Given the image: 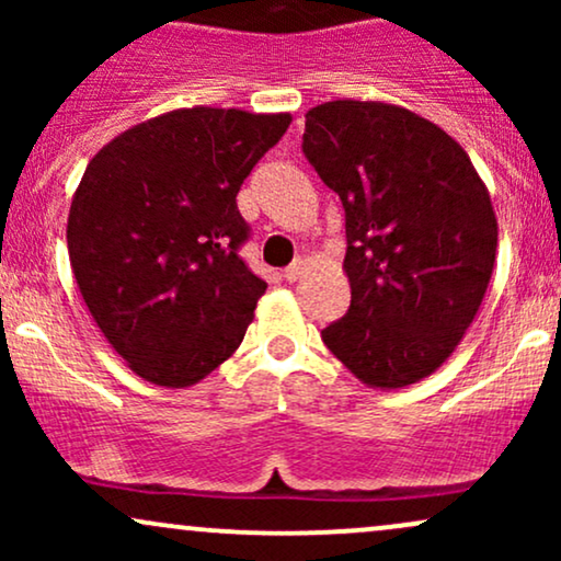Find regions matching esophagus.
Wrapping results in <instances>:
<instances>
[{"label":"esophagus","instance_id":"esophagus-1","mask_svg":"<svg viewBox=\"0 0 561 561\" xmlns=\"http://www.w3.org/2000/svg\"><path fill=\"white\" fill-rule=\"evenodd\" d=\"M302 272H306V263H302V261L298 259V261L293 263V266L285 268V279H287V282H298L300 276H302Z\"/></svg>","mask_w":561,"mask_h":561}]
</instances>
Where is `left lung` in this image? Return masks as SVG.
I'll return each instance as SVG.
<instances>
[{
    "mask_svg": "<svg viewBox=\"0 0 561 561\" xmlns=\"http://www.w3.org/2000/svg\"><path fill=\"white\" fill-rule=\"evenodd\" d=\"M302 152L343 199L351 308L321 340L353 377L398 390L440 369L491 282L499 221L454 137L377 100L306 113Z\"/></svg>",
    "mask_w": 561,
    "mask_h": 561,
    "instance_id": "left-lung-1",
    "label": "left lung"
}]
</instances>
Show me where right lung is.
Instances as JSON below:
<instances>
[{
    "label": "right lung",
    "mask_w": 561,
    "mask_h": 561,
    "mask_svg": "<svg viewBox=\"0 0 561 561\" xmlns=\"http://www.w3.org/2000/svg\"><path fill=\"white\" fill-rule=\"evenodd\" d=\"M289 113L182 107L126 128L89 160L68 255L89 313L128 369L190 388L242 343L266 293L237 248V192Z\"/></svg>",
    "instance_id": "obj_1"
}]
</instances>
